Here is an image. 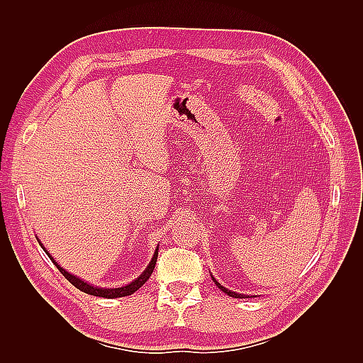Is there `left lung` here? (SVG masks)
Masks as SVG:
<instances>
[{
    "label": "left lung",
    "mask_w": 363,
    "mask_h": 363,
    "mask_svg": "<svg viewBox=\"0 0 363 363\" xmlns=\"http://www.w3.org/2000/svg\"><path fill=\"white\" fill-rule=\"evenodd\" d=\"M212 279H213V282L215 284H217V287L221 290V291H225L226 293V295H229V296H233V298H251L250 295H243V293H237V291H233V290H228L226 287H223V285L217 281V279H215V277L212 276Z\"/></svg>",
    "instance_id": "1"
}]
</instances>
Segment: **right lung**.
<instances>
[{"mask_svg":"<svg viewBox=\"0 0 363 363\" xmlns=\"http://www.w3.org/2000/svg\"><path fill=\"white\" fill-rule=\"evenodd\" d=\"M38 240V238H37ZM38 243H40V246L43 248V251L48 254V257L51 259V262L54 265H56L57 268H59V272L62 273L68 281H70L76 289H79L81 291H84V293H87V295H94V296H99V298H107V299H112V298H121V296H129V295H133L134 291H137L138 289L142 287V285L150 279V276L152 274V269H154V267H156V262H157V254H159V246L156 248V251H154V254H152V257H151V260H150V264H148V267H146L145 269H143V273L137 277V279H134L133 282H129V284H126V285H121V287H115V289H106V287H96V285H94V284H90V282H86L84 279H81V277H78V276H74V274H72V273H68L65 268H62L60 267L56 260L52 259V256L51 254L48 252V250L45 248L43 246V243L38 240Z\"/></svg>","mask_w":363,"mask_h":363,"instance_id":"obj_1","label":"right lung"}]
</instances>
